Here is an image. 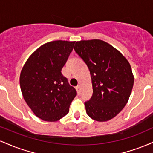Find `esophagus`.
Masks as SVG:
<instances>
[{"mask_svg":"<svg viewBox=\"0 0 153 153\" xmlns=\"http://www.w3.org/2000/svg\"><path fill=\"white\" fill-rule=\"evenodd\" d=\"M76 89H77V91H78V94H80V85H78V86L76 87Z\"/></svg>","mask_w":153,"mask_h":153,"instance_id":"obj_1","label":"esophagus"}]
</instances>
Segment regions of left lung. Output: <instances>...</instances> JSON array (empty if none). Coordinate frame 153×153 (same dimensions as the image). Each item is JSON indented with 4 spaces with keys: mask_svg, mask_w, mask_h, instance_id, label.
<instances>
[{
    "mask_svg": "<svg viewBox=\"0 0 153 153\" xmlns=\"http://www.w3.org/2000/svg\"><path fill=\"white\" fill-rule=\"evenodd\" d=\"M74 50L91 76L93 95L85 102L87 114L98 122L113 119L127 104L134 85L129 62L117 49L100 39L77 42Z\"/></svg>",
    "mask_w": 153,
    "mask_h": 153,
    "instance_id": "obj_1",
    "label": "left lung"
}]
</instances>
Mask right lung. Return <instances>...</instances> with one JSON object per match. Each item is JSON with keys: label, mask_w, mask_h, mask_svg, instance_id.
<instances>
[{"label": "right lung", "mask_w": 153, "mask_h": 153, "mask_svg": "<svg viewBox=\"0 0 153 153\" xmlns=\"http://www.w3.org/2000/svg\"><path fill=\"white\" fill-rule=\"evenodd\" d=\"M75 42L57 40L39 47L27 59L20 75L24 99L39 118L56 122L69 112L77 92L62 69Z\"/></svg>", "instance_id": "right-lung-1"}]
</instances>
